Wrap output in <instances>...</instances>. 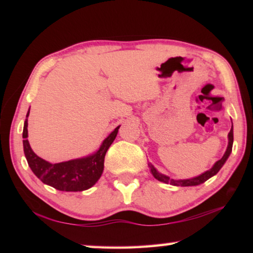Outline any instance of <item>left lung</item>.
<instances>
[{"instance_id":"1","label":"left lung","mask_w":253,"mask_h":253,"mask_svg":"<svg viewBox=\"0 0 253 253\" xmlns=\"http://www.w3.org/2000/svg\"><path fill=\"white\" fill-rule=\"evenodd\" d=\"M232 145H233V126L231 127V130L229 132V145L228 148H226V152L223 155V157L221 160L217 161L215 164L213 165V168L211 169L207 170V172L201 174L200 176H196L194 178H188V179H179V181H175L173 178H169L165 175L160 174L157 170L153 168L151 165V172L153 174V176L155 177L156 179H158L160 182L166 183V184H172V185L175 186H195V185H200V184L204 183L205 181H208L210 177H212L213 175H215L217 172H219L220 169L223 166V164L225 163V161L228 160V157L230 156L231 152H232Z\"/></svg>"}]
</instances>
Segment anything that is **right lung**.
Listing matches in <instances>:
<instances>
[{"instance_id": "right-lung-1", "label": "right lung", "mask_w": 253, "mask_h": 253, "mask_svg": "<svg viewBox=\"0 0 253 253\" xmlns=\"http://www.w3.org/2000/svg\"><path fill=\"white\" fill-rule=\"evenodd\" d=\"M23 127V149L28 164L38 178L46 185H50L59 191L65 192H80L90 188L100 178L104 170L105 155L114 139L116 138L119 127L102 142L100 148L91 156L72 160L68 162L51 163L42 160L30 147L28 140V116Z\"/></svg>"}]
</instances>
